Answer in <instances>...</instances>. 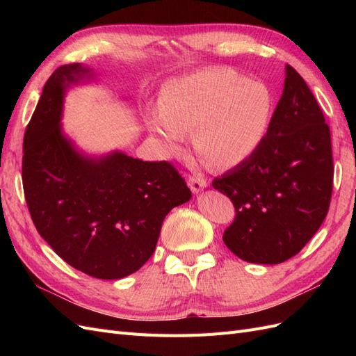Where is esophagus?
I'll use <instances>...</instances> for the list:
<instances>
[{
  "instance_id": "esophagus-1",
  "label": "esophagus",
  "mask_w": 356,
  "mask_h": 356,
  "mask_svg": "<svg viewBox=\"0 0 356 356\" xmlns=\"http://www.w3.org/2000/svg\"><path fill=\"white\" fill-rule=\"evenodd\" d=\"M207 186H208V182L202 175H191L188 178V187L195 193H199L200 190H203Z\"/></svg>"
}]
</instances>
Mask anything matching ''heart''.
<instances>
[{
    "label": "heart",
    "instance_id": "b5f03b06",
    "mask_svg": "<svg viewBox=\"0 0 356 356\" xmlns=\"http://www.w3.org/2000/svg\"><path fill=\"white\" fill-rule=\"evenodd\" d=\"M159 113L148 129L169 154L184 149L187 132L204 163L230 169L250 159L268 132L272 93L225 68H211L172 80L161 89Z\"/></svg>",
    "mask_w": 356,
    "mask_h": 356
}]
</instances>
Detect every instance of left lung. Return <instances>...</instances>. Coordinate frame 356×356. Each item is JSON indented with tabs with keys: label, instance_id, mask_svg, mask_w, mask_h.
<instances>
[{
	"label": "left lung",
	"instance_id": "8db88e82",
	"mask_svg": "<svg viewBox=\"0 0 356 356\" xmlns=\"http://www.w3.org/2000/svg\"><path fill=\"white\" fill-rule=\"evenodd\" d=\"M332 178L325 117L303 77L286 65L284 92L263 144L212 181L236 211L224 243L248 263L279 264L294 257L327 217Z\"/></svg>",
	"mask_w": 356,
	"mask_h": 356
}]
</instances>
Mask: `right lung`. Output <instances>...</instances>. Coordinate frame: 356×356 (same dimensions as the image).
Returning <instances> with one entry per match:
<instances>
[{
	"instance_id": "right-lung-1",
	"label": "right lung",
	"mask_w": 356,
	"mask_h": 356,
	"mask_svg": "<svg viewBox=\"0 0 356 356\" xmlns=\"http://www.w3.org/2000/svg\"><path fill=\"white\" fill-rule=\"evenodd\" d=\"M89 70L59 67L44 84L24 136L22 182L37 232L63 261L98 279L141 268L168 212L191 197L169 161L123 153L86 159L60 134L63 90Z\"/></svg>"
}]
</instances>
